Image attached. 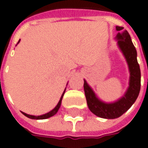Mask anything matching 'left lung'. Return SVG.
I'll return each mask as SVG.
<instances>
[{"mask_svg":"<svg viewBox=\"0 0 148 148\" xmlns=\"http://www.w3.org/2000/svg\"><path fill=\"white\" fill-rule=\"evenodd\" d=\"M124 27H116V30L121 31ZM118 44L126 58L130 71L129 88L122 98L112 104H106L98 100L86 81H84V91L89 109L93 114L106 119H115L123 115L133 105L139 96L141 86V74L140 65L137 62L136 50L132 42L130 35L127 31L116 36Z\"/></svg>","mask_w":148,"mask_h":148,"instance_id":"1","label":"left lung"}]
</instances>
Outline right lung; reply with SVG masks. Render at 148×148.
<instances>
[{
  "instance_id": "right-lung-1",
  "label": "right lung",
  "mask_w": 148,
  "mask_h": 148,
  "mask_svg": "<svg viewBox=\"0 0 148 148\" xmlns=\"http://www.w3.org/2000/svg\"><path fill=\"white\" fill-rule=\"evenodd\" d=\"M64 93H65V91L63 92V93H62L61 98H60V100H59V101H58V105L56 106V107H55V109H53V110H51V112H49L48 113H46V114H43L42 115V116H32V115L26 114V113H24V112H22V113H23L24 116H26L27 117L30 118V119H36V120H42V119H47V118L51 117V116H54V115L58 112V109L60 108V106H61V103H62V97H63Z\"/></svg>"
}]
</instances>
